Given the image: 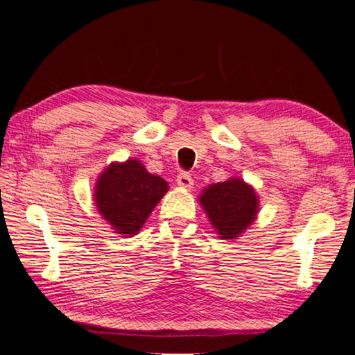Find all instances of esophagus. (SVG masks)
Listing matches in <instances>:
<instances>
[{
    "mask_svg": "<svg viewBox=\"0 0 355 355\" xmlns=\"http://www.w3.org/2000/svg\"><path fill=\"white\" fill-rule=\"evenodd\" d=\"M177 183H178V187H180V188H187V190H190V188H193V178H191V175L187 173V172L178 173Z\"/></svg>",
    "mask_w": 355,
    "mask_h": 355,
    "instance_id": "1",
    "label": "esophagus"
}]
</instances>
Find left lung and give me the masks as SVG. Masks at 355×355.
Wrapping results in <instances>:
<instances>
[{
  "mask_svg": "<svg viewBox=\"0 0 355 355\" xmlns=\"http://www.w3.org/2000/svg\"><path fill=\"white\" fill-rule=\"evenodd\" d=\"M198 200L221 239H237L259 213V196L241 178L206 187Z\"/></svg>",
  "mask_w": 355,
  "mask_h": 355,
  "instance_id": "obj_1",
  "label": "left lung"
}]
</instances>
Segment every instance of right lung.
<instances>
[{
  "label": "right lung",
  "instance_id": "add662e5",
  "mask_svg": "<svg viewBox=\"0 0 355 355\" xmlns=\"http://www.w3.org/2000/svg\"><path fill=\"white\" fill-rule=\"evenodd\" d=\"M168 191L167 182L146 170L136 159L113 162L95 187V203L103 219L124 237L137 234L149 214Z\"/></svg>",
  "mask_w": 355,
  "mask_h": 355
}]
</instances>
